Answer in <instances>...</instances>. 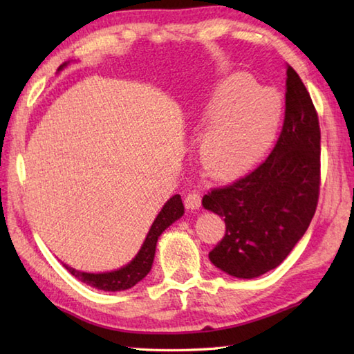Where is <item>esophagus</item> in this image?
Returning <instances> with one entry per match:
<instances>
[{"mask_svg":"<svg viewBox=\"0 0 354 354\" xmlns=\"http://www.w3.org/2000/svg\"><path fill=\"white\" fill-rule=\"evenodd\" d=\"M201 193L198 192H190L189 194H187L185 199H184V204H185V208L189 209H198L201 207Z\"/></svg>","mask_w":354,"mask_h":354,"instance_id":"esophagus-1","label":"esophagus"}]
</instances>
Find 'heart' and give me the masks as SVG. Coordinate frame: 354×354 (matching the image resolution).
Listing matches in <instances>:
<instances>
[{"instance_id":"obj_1","label":"heart","mask_w":354,"mask_h":354,"mask_svg":"<svg viewBox=\"0 0 354 354\" xmlns=\"http://www.w3.org/2000/svg\"><path fill=\"white\" fill-rule=\"evenodd\" d=\"M276 97L274 111L267 112ZM281 99L272 89L259 91L246 76L234 74L214 89L204 123H209L201 141V161L214 178H234L265 153L281 115Z\"/></svg>"}]
</instances>
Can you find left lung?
Returning <instances> with one entry per match:
<instances>
[{
    "instance_id": "left-lung-1",
    "label": "left lung",
    "mask_w": 354,
    "mask_h": 354,
    "mask_svg": "<svg viewBox=\"0 0 354 354\" xmlns=\"http://www.w3.org/2000/svg\"><path fill=\"white\" fill-rule=\"evenodd\" d=\"M280 137L257 169L202 198L223 217L225 236L208 254L236 278L277 268L309 228L321 183V131L317 109L297 71L288 65Z\"/></svg>"
}]
</instances>
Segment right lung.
Returning a JSON list of instances; mask_svg holds the SVG:
<instances>
[{
	"instance_id": "add662e5",
	"label": "right lung",
	"mask_w": 354,
	"mask_h": 354,
	"mask_svg": "<svg viewBox=\"0 0 354 354\" xmlns=\"http://www.w3.org/2000/svg\"><path fill=\"white\" fill-rule=\"evenodd\" d=\"M65 65L66 64L59 66L57 71H61ZM183 214H184L183 199L179 194H175V196H171L167 202H165V205L161 208L160 214L156 216V219L153 221L152 227H150L145 243H142L138 254L135 255L131 263H127L126 266L120 268L117 270H111V272H103V274H89V272H82V270H77V269H73L68 265H64V266L68 269L79 281L93 286L95 289L108 290V292L131 289L132 286L141 281L142 278L150 272V269H152L158 237H160L162 234V231L167 230L170 225L175 221H178Z\"/></svg>"
}]
</instances>
